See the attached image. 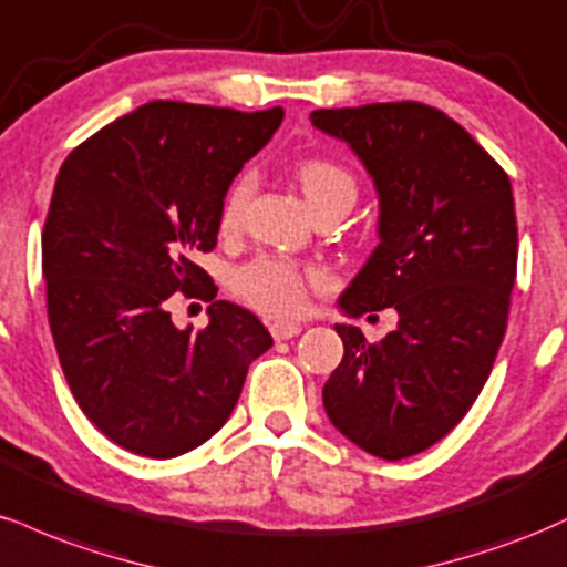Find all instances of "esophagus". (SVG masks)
I'll return each instance as SVG.
<instances>
[{"mask_svg": "<svg viewBox=\"0 0 567 567\" xmlns=\"http://www.w3.org/2000/svg\"><path fill=\"white\" fill-rule=\"evenodd\" d=\"M299 331H302V326L297 323H272L270 326V334L276 342H286V339H295Z\"/></svg>", "mask_w": 567, "mask_h": 567, "instance_id": "34e87169", "label": "esophagus"}]
</instances>
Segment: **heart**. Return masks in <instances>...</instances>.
<instances>
[{"mask_svg":"<svg viewBox=\"0 0 567 567\" xmlns=\"http://www.w3.org/2000/svg\"><path fill=\"white\" fill-rule=\"evenodd\" d=\"M299 183L308 193L310 204L321 202L331 193H348L355 198V179L342 164L329 158H305L299 164ZM255 172L246 169L230 183L219 206V230L236 233L241 230L246 209H249L251 193H255ZM326 272L316 265H302L295 259L265 255L251 259L233 272L230 289L251 310L262 312L268 318H295L308 305V291L312 286H321Z\"/></svg>","mask_w":567,"mask_h":567,"instance_id":"b5f03b06","label":"heart"}]
</instances>
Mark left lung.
Returning a JSON list of instances; mask_svg holds the SVG:
<instances>
[{
    "label": "left lung",
    "mask_w": 567,
    "mask_h": 567,
    "mask_svg": "<svg viewBox=\"0 0 567 567\" xmlns=\"http://www.w3.org/2000/svg\"><path fill=\"white\" fill-rule=\"evenodd\" d=\"M310 122L358 153L379 193V246L339 305L395 308L369 342L337 326L344 358L323 384L331 424L388 462L422 454L462 422L494 369L517 276L512 183L432 105L321 109Z\"/></svg>",
    "instance_id": "8db88e82"
}]
</instances>
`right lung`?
<instances>
[{"instance_id": "right-lung-1", "label": "right lung", "mask_w": 567, "mask_h": 567, "mask_svg": "<svg viewBox=\"0 0 567 567\" xmlns=\"http://www.w3.org/2000/svg\"><path fill=\"white\" fill-rule=\"evenodd\" d=\"M281 118V105L153 100L60 166L42 230L47 318L79 409L132 454L172 458L209 441L270 350L255 312L215 299L193 259L217 246L233 177ZM175 290L213 302L206 330L171 323Z\"/></svg>"}]
</instances>
